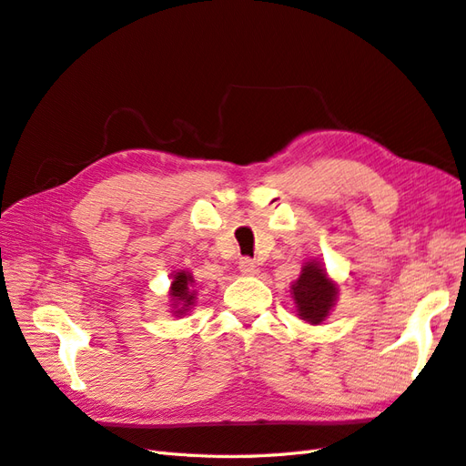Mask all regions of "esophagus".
Segmentation results:
<instances>
[{
	"label": "esophagus",
	"mask_w": 466,
	"mask_h": 466,
	"mask_svg": "<svg viewBox=\"0 0 466 466\" xmlns=\"http://www.w3.org/2000/svg\"><path fill=\"white\" fill-rule=\"evenodd\" d=\"M238 269H240L244 276H254V273H258L256 261L249 259V258H242L240 261H238Z\"/></svg>",
	"instance_id": "1"
}]
</instances>
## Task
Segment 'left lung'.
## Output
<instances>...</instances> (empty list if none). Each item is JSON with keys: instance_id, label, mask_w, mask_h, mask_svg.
<instances>
[{"instance_id": "left-lung-1", "label": "left lung", "mask_w": 466, "mask_h": 466, "mask_svg": "<svg viewBox=\"0 0 466 466\" xmlns=\"http://www.w3.org/2000/svg\"><path fill=\"white\" fill-rule=\"evenodd\" d=\"M291 289L297 313L311 325L323 323L330 307L335 305L339 291L337 285L329 281L327 273L315 261H309L303 266L301 276L293 283Z\"/></svg>"}]
</instances>
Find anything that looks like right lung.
Instances as JSON below:
<instances>
[{"mask_svg":"<svg viewBox=\"0 0 466 466\" xmlns=\"http://www.w3.org/2000/svg\"><path fill=\"white\" fill-rule=\"evenodd\" d=\"M193 283V276H188L187 271H178L177 276L173 278V283H171V297L175 301V307H178V303H183L181 309H177V315H183L187 309L193 305L195 301V293L188 291V285Z\"/></svg>","mask_w":466,"mask_h":466,"instance_id":"1","label":"right lung"}]
</instances>
